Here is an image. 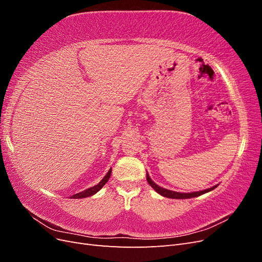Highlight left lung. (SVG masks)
<instances>
[{
    "mask_svg": "<svg viewBox=\"0 0 262 262\" xmlns=\"http://www.w3.org/2000/svg\"><path fill=\"white\" fill-rule=\"evenodd\" d=\"M146 180L149 184V186L152 187L157 193H160L163 196L166 198H169V199H190V198H194V196H199L201 194H204L207 192L212 191V190L215 189L219 185L213 186L209 189H205V190H201V191H194V192H177V191H172V190H168V189H165L163 187H160L158 185H156L155 182L150 179L149 175L146 172Z\"/></svg>",
    "mask_w": 262,
    "mask_h": 262,
    "instance_id": "left-lung-1",
    "label": "left lung"
}]
</instances>
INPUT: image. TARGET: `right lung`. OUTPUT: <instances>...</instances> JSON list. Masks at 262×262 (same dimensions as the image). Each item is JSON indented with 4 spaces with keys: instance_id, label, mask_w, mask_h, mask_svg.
<instances>
[{
    "instance_id": "right-lung-1",
    "label": "right lung",
    "mask_w": 262,
    "mask_h": 262,
    "mask_svg": "<svg viewBox=\"0 0 262 262\" xmlns=\"http://www.w3.org/2000/svg\"><path fill=\"white\" fill-rule=\"evenodd\" d=\"M110 176H112V168H110V169L108 170V172L106 173L105 177L102 178L96 186H94V187H91V188H89V189H86V190H84V191H82V192L75 193V194H73V195H71L70 198H71V199H83V198H87V196L94 195L95 193H97L102 187L105 186L106 182L109 180Z\"/></svg>"
}]
</instances>
